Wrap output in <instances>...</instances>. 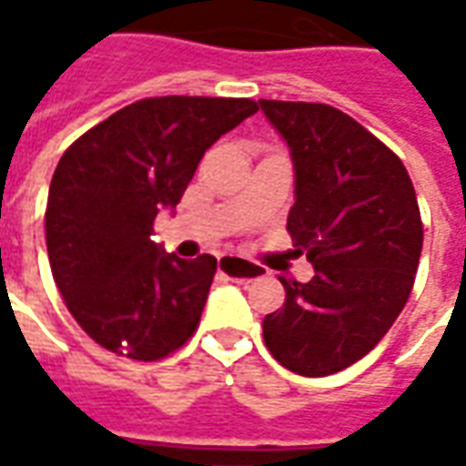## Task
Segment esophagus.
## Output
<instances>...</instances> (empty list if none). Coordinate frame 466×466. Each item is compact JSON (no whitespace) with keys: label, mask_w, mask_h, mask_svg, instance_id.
Here are the masks:
<instances>
[{"label":"esophagus","mask_w":466,"mask_h":466,"mask_svg":"<svg viewBox=\"0 0 466 466\" xmlns=\"http://www.w3.org/2000/svg\"><path fill=\"white\" fill-rule=\"evenodd\" d=\"M219 272L227 274L234 282H249V279H257L262 269L252 262H244V259H237V257H222L219 259Z\"/></svg>","instance_id":"esophagus-1"}]
</instances>
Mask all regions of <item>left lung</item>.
Instances as JSON below:
<instances>
[{
	"label": "left lung",
	"instance_id": "left-lung-1",
	"mask_svg": "<svg viewBox=\"0 0 466 466\" xmlns=\"http://www.w3.org/2000/svg\"><path fill=\"white\" fill-rule=\"evenodd\" d=\"M259 106L289 144L287 232L314 264L307 284L279 277L287 299L264 317V344L294 374L327 377L370 354L410 299L420 204L400 157L350 115L317 102Z\"/></svg>",
	"mask_w": 466,
	"mask_h": 466
}]
</instances>
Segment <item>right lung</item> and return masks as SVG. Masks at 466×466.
<instances>
[{
	"label": "right lung",
	"mask_w": 466,
	"mask_h": 466,
	"mask_svg": "<svg viewBox=\"0 0 466 466\" xmlns=\"http://www.w3.org/2000/svg\"><path fill=\"white\" fill-rule=\"evenodd\" d=\"M254 112L252 99L149 96L62 154L46 199V252L66 309L99 347L157 361L194 334L217 259L164 254L154 219L179 204L204 152Z\"/></svg>",
	"instance_id": "add662e5"
}]
</instances>
